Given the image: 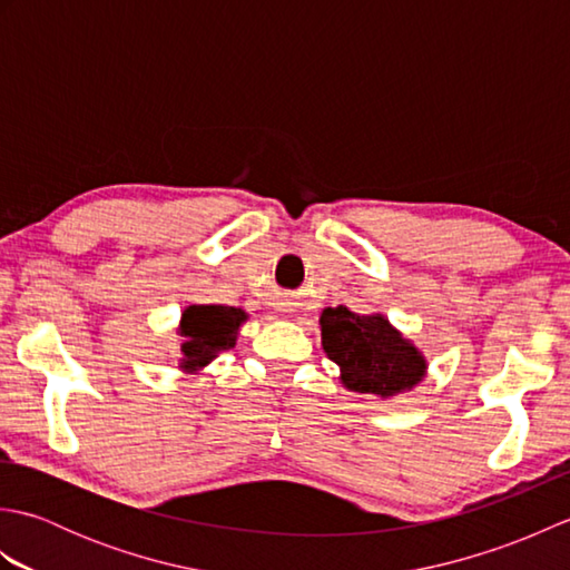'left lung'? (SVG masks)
<instances>
[{
	"label": "left lung",
	"mask_w": 570,
	"mask_h": 570,
	"mask_svg": "<svg viewBox=\"0 0 570 570\" xmlns=\"http://www.w3.org/2000/svg\"><path fill=\"white\" fill-rule=\"evenodd\" d=\"M318 323L323 350L341 367L345 390L392 399L426 377V357L382 313L323 308Z\"/></svg>",
	"instance_id": "left-lung-1"
}]
</instances>
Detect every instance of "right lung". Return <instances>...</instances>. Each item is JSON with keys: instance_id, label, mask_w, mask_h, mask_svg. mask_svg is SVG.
<instances>
[{"instance_id": "obj_1", "label": "right lung", "mask_w": 570, "mask_h": 570, "mask_svg": "<svg viewBox=\"0 0 570 570\" xmlns=\"http://www.w3.org/2000/svg\"><path fill=\"white\" fill-rule=\"evenodd\" d=\"M247 321V313L233 306H205L193 304L180 313L178 335L184 337L180 343L178 367L186 374H198L210 362L233 350L242 323Z\"/></svg>"}]
</instances>
